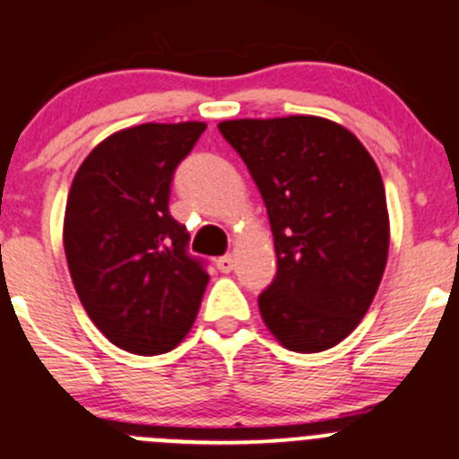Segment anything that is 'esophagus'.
Here are the masks:
<instances>
[{
	"label": "esophagus",
	"instance_id": "1",
	"mask_svg": "<svg viewBox=\"0 0 459 459\" xmlns=\"http://www.w3.org/2000/svg\"><path fill=\"white\" fill-rule=\"evenodd\" d=\"M233 264H235L233 255H221V258H217V269H220L221 273L233 272Z\"/></svg>",
	"mask_w": 459,
	"mask_h": 459
}]
</instances>
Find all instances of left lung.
<instances>
[{
  "instance_id": "obj_1",
  "label": "left lung",
  "mask_w": 459,
  "mask_h": 459,
  "mask_svg": "<svg viewBox=\"0 0 459 459\" xmlns=\"http://www.w3.org/2000/svg\"><path fill=\"white\" fill-rule=\"evenodd\" d=\"M258 186L278 272L258 297L285 349L319 353L351 335L389 254L380 171L349 128L316 115L217 124Z\"/></svg>"
}]
</instances>
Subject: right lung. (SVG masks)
Instances as JSON below:
<instances>
[{"label":"right lung","mask_w":459,"mask_h":459,"mask_svg":"<svg viewBox=\"0 0 459 459\" xmlns=\"http://www.w3.org/2000/svg\"><path fill=\"white\" fill-rule=\"evenodd\" d=\"M204 122L138 124L101 140L74 174L63 220L72 282L92 324L119 349H177L210 276L169 215V183Z\"/></svg>","instance_id":"right-lung-1"}]
</instances>
